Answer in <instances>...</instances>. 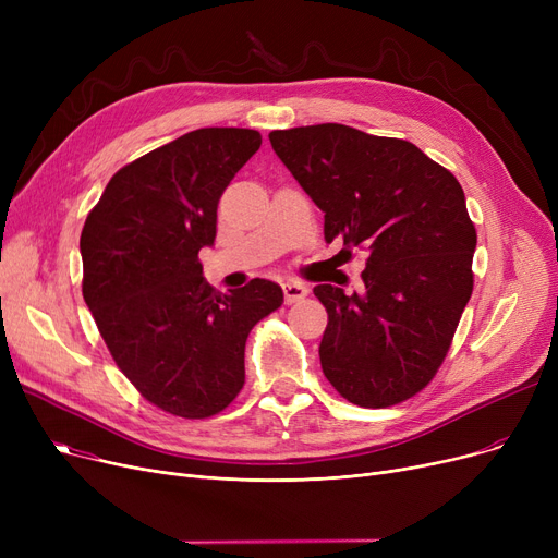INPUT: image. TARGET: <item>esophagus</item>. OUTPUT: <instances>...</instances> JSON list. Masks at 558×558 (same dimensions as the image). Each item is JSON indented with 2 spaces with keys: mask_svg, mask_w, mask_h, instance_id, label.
<instances>
[{
  "mask_svg": "<svg viewBox=\"0 0 558 558\" xmlns=\"http://www.w3.org/2000/svg\"><path fill=\"white\" fill-rule=\"evenodd\" d=\"M282 294H284L287 303H299L310 294V289H307V284H303L299 280H289L282 284Z\"/></svg>",
  "mask_w": 558,
  "mask_h": 558,
  "instance_id": "obj_1",
  "label": "esophagus"
}]
</instances>
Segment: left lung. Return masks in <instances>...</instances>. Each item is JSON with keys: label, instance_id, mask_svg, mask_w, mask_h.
Returning a JSON list of instances; mask_svg holds the SVG:
<instances>
[{"label": "left lung", "instance_id": "left-lung-1", "mask_svg": "<svg viewBox=\"0 0 558 558\" xmlns=\"http://www.w3.org/2000/svg\"><path fill=\"white\" fill-rule=\"evenodd\" d=\"M269 140L326 213V242L368 251L360 291L314 287L328 312L324 375L357 407L409 400L441 368L473 294L477 230L459 181L412 142L343 124L271 131Z\"/></svg>", "mask_w": 558, "mask_h": 558}]
</instances>
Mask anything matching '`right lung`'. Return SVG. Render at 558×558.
I'll use <instances>...</instances> for the list:
<instances>
[{
	"label": "right lung",
	"instance_id": "obj_1",
	"mask_svg": "<svg viewBox=\"0 0 558 558\" xmlns=\"http://www.w3.org/2000/svg\"><path fill=\"white\" fill-rule=\"evenodd\" d=\"M262 135L198 129L124 165L81 232L83 299L110 355L162 412L210 418L244 387L251 330L282 305L271 280L219 294L198 251L213 246L217 205Z\"/></svg>",
	"mask_w": 558,
	"mask_h": 558
}]
</instances>
